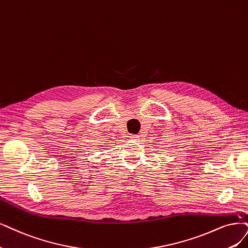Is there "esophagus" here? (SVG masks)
Returning <instances> with one entry per match:
<instances>
[{
  "label": "esophagus",
  "instance_id": "esophagus-1",
  "mask_svg": "<svg viewBox=\"0 0 248 248\" xmlns=\"http://www.w3.org/2000/svg\"><path fill=\"white\" fill-rule=\"evenodd\" d=\"M139 137L140 136H138V135H130V138L132 140H139Z\"/></svg>",
  "mask_w": 248,
  "mask_h": 248
}]
</instances>
